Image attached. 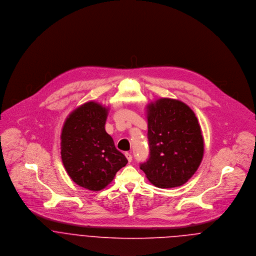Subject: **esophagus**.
Instances as JSON below:
<instances>
[{"mask_svg":"<svg viewBox=\"0 0 256 256\" xmlns=\"http://www.w3.org/2000/svg\"><path fill=\"white\" fill-rule=\"evenodd\" d=\"M125 156H126V158H127L128 162H132V154H131L130 152H125Z\"/></svg>","mask_w":256,"mask_h":256,"instance_id":"1","label":"esophagus"}]
</instances>
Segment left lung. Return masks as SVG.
Masks as SVG:
<instances>
[{"instance_id":"left-lung-1","label":"left lung","mask_w":256,"mask_h":256,"mask_svg":"<svg viewBox=\"0 0 256 256\" xmlns=\"http://www.w3.org/2000/svg\"><path fill=\"white\" fill-rule=\"evenodd\" d=\"M150 158L140 168L156 187L187 182L198 170L204 140L195 113L182 102L160 98L146 106Z\"/></svg>"}]
</instances>
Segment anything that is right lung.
I'll list each match as a JSON object with an SVG mask.
<instances>
[{"mask_svg": "<svg viewBox=\"0 0 256 256\" xmlns=\"http://www.w3.org/2000/svg\"><path fill=\"white\" fill-rule=\"evenodd\" d=\"M108 108L88 102L67 117L61 133V158L74 182L92 191L110 184L128 162L106 131Z\"/></svg>", "mask_w": 256, "mask_h": 256, "instance_id": "1", "label": "right lung"}]
</instances>
